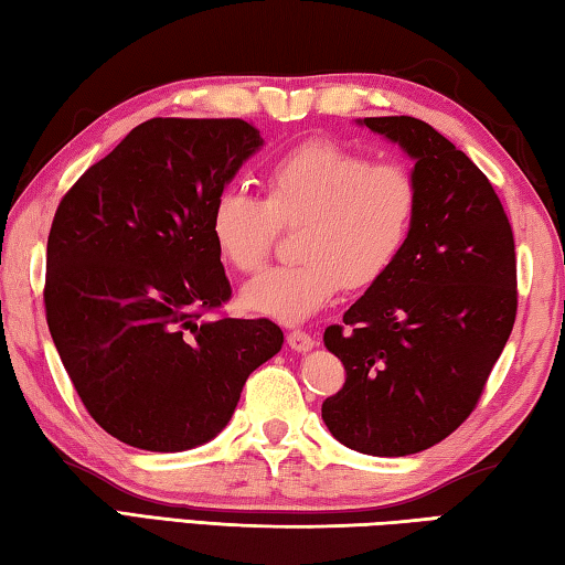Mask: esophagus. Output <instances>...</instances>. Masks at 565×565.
I'll use <instances>...</instances> for the list:
<instances>
[{
    "instance_id": "esophagus-1",
    "label": "esophagus",
    "mask_w": 565,
    "mask_h": 565,
    "mask_svg": "<svg viewBox=\"0 0 565 565\" xmlns=\"http://www.w3.org/2000/svg\"><path fill=\"white\" fill-rule=\"evenodd\" d=\"M288 344H290V350H295V352H310V350L315 348V340L310 338L308 332L292 330V332L288 334Z\"/></svg>"
}]
</instances>
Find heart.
<instances>
[{
    "label": "heart",
    "mask_w": 565,
    "mask_h": 565,
    "mask_svg": "<svg viewBox=\"0 0 565 565\" xmlns=\"http://www.w3.org/2000/svg\"><path fill=\"white\" fill-rule=\"evenodd\" d=\"M417 207L419 188L407 168L318 141L270 168L265 201L235 188L217 195L211 235L227 265L255 273L270 257L277 227H302L295 245L302 263L273 267L241 292L245 310L300 324L342 288L380 282L407 245Z\"/></svg>",
    "instance_id": "obj_1"
}]
</instances>
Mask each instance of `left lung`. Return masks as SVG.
Here are the masks:
<instances>
[{
  "label": "left lung",
  "instance_id": "8db88e82",
  "mask_svg": "<svg viewBox=\"0 0 565 565\" xmlns=\"http://www.w3.org/2000/svg\"><path fill=\"white\" fill-rule=\"evenodd\" d=\"M358 124L412 158L419 207L392 270L324 330L348 380L322 419L354 451L407 457L477 407L516 320V253L489 178L449 138L412 116Z\"/></svg>",
  "mask_w": 565,
  "mask_h": 565
}]
</instances>
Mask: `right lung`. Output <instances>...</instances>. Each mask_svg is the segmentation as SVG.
<instances>
[{
	"label": "right lung",
	"mask_w": 565,
	"mask_h": 565,
	"mask_svg": "<svg viewBox=\"0 0 565 565\" xmlns=\"http://www.w3.org/2000/svg\"><path fill=\"white\" fill-rule=\"evenodd\" d=\"M263 143L241 118H151L56 207L49 332L88 414L128 447L211 441L282 348L270 320L203 318L231 298L213 201Z\"/></svg>",
	"instance_id": "right-lung-1"
}]
</instances>
